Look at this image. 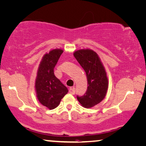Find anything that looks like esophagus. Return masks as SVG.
Returning a JSON list of instances; mask_svg holds the SVG:
<instances>
[{
	"label": "esophagus",
	"instance_id": "34e87169",
	"mask_svg": "<svg viewBox=\"0 0 146 146\" xmlns=\"http://www.w3.org/2000/svg\"><path fill=\"white\" fill-rule=\"evenodd\" d=\"M75 92H76V89L74 87H70V88L69 89V93L72 94V95H74Z\"/></svg>",
	"mask_w": 146,
	"mask_h": 146
}]
</instances>
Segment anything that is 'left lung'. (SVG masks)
Returning <instances> with one entry per match:
<instances>
[{
  "label": "left lung",
  "instance_id": "obj_1",
  "mask_svg": "<svg viewBox=\"0 0 146 146\" xmlns=\"http://www.w3.org/2000/svg\"><path fill=\"white\" fill-rule=\"evenodd\" d=\"M74 56L86 72L87 80L86 93L83 96L77 95V99L84 108H92L106 96L108 87L106 71L98 55L93 50H78Z\"/></svg>",
  "mask_w": 146,
  "mask_h": 146
}]
</instances>
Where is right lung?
I'll return each mask as SVG.
<instances>
[{
    "instance_id": "obj_1",
    "label": "right lung",
    "mask_w": 146,
    "mask_h": 146,
    "mask_svg": "<svg viewBox=\"0 0 146 146\" xmlns=\"http://www.w3.org/2000/svg\"><path fill=\"white\" fill-rule=\"evenodd\" d=\"M62 52L63 51L59 49L51 50L45 55L37 72L35 88L38 99L43 106L50 110L59 106L68 91L54 74V68Z\"/></svg>"
}]
</instances>
